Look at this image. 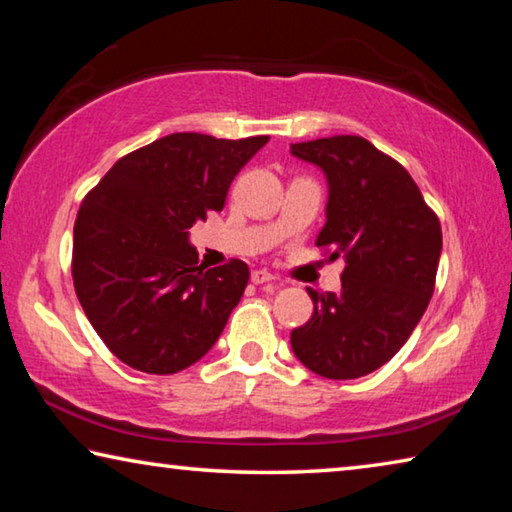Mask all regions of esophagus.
<instances>
[{
  "label": "esophagus",
  "mask_w": 512,
  "mask_h": 512,
  "mask_svg": "<svg viewBox=\"0 0 512 512\" xmlns=\"http://www.w3.org/2000/svg\"><path fill=\"white\" fill-rule=\"evenodd\" d=\"M250 280H253V284H268V282H275V277L268 273V271H262V268H257V271L250 273Z\"/></svg>",
  "instance_id": "1"
}]
</instances>
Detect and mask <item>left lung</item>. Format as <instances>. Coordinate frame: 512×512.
<instances>
[{
    "label": "left lung",
    "mask_w": 512,
    "mask_h": 512,
    "mask_svg": "<svg viewBox=\"0 0 512 512\" xmlns=\"http://www.w3.org/2000/svg\"><path fill=\"white\" fill-rule=\"evenodd\" d=\"M325 173L327 221L316 246L345 259L339 293L307 287L314 314L291 332L302 366L327 379H357L391 361L427 309L443 232L400 162L359 135L291 144Z\"/></svg>",
    "instance_id": "1"
}]
</instances>
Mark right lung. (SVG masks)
<instances>
[{
	"label": "right lung",
	"mask_w": 512,
	"mask_h": 512,
	"mask_svg": "<svg viewBox=\"0 0 512 512\" xmlns=\"http://www.w3.org/2000/svg\"><path fill=\"white\" fill-rule=\"evenodd\" d=\"M268 142L173 133L112 164L74 223V289L119 361L149 375L192 366L219 341L250 271L198 264L189 228L221 212L244 164Z\"/></svg>",
	"instance_id": "right-lung-1"
}]
</instances>
